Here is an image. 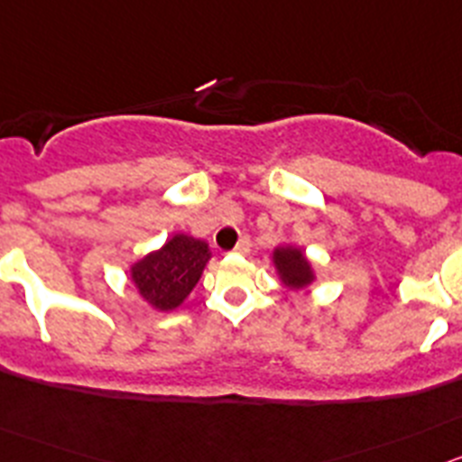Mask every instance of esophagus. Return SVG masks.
<instances>
[{
	"instance_id": "esophagus-1",
	"label": "esophagus",
	"mask_w": 462,
	"mask_h": 462,
	"mask_svg": "<svg viewBox=\"0 0 462 462\" xmlns=\"http://www.w3.org/2000/svg\"><path fill=\"white\" fill-rule=\"evenodd\" d=\"M235 253L236 255H248V253H251V239H248V236H241L239 244L235 246Z\"/></svg>"
}]
</instances>
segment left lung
<instances>
[{"mask_svg":"<svg viewBox=\"0 0 462 462\" xmlns=\"http://www.w3.org/2000/svg\"><path fill=\"white\" fill-rule=\"evenodd\" d=\"M273 260H276V269L282 282L290 288H303L313 281V269L299 248H278L273 253Z\"/></svg>","mask_w":462,"mask_h":462,"instance_id":"1","label":"left lung"}]
</instances>
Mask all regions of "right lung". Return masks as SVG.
Listing matches in <instances>:
<instances>
[{
    "instance_id": "add662e5",
    "label": "right lung",
    "mask_w": 462,
    "mask_h": 462,
    "mask_svg": "<svg viewBox=\"0 0 462 462\" xmlns=\"http://www.w3.org/2000/svg\"><path fill=\"white\" fill-rule=\"evenodd\" d=\"M209 255L205 241L177 235L161 251L152 253L133 267V282L152 306L172 310L200 281Z\"/></svg>"
}]
</instances>
